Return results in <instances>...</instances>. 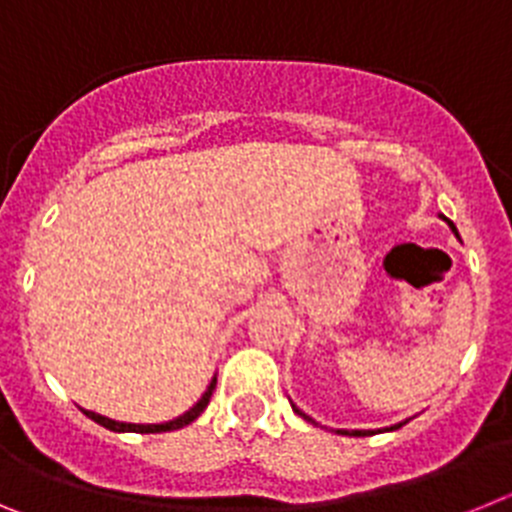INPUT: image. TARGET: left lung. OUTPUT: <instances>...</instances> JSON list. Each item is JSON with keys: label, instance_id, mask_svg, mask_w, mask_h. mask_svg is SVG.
<instances>
[{"label": "left lung", "instance_id": "8db88e82", "mask_svg": "<svg viewBox=\"0 0 512 512\" xmlns=\"http://www.w3.org/2000/svg\"><path fill=\"white\" fill-rule=\"evenodd\" d=\"M441 217H443V215H441ZM443 220H446V223H449V228H451V230H454V235H456V238H459V230H456V225H454V223H451L449 217H443ZM292 410H295V413H297V415H300V418H305V420H310V423H315V420H312V418H310V415H305V413H302V410H300V408H297V405H292ZM402 425H405V423H397V425H390V428H384V431H397V428H402ZM338 433H341V436H372V433H374V431H343V428H341V431H338Z\"/></svg>", "mask_w": 512, "mask_h": 512}]
</instances>
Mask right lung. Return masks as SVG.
Returning a JSON list of instances; mask_svg holds the SVG:
<instances>
[{"instance_id": "1", "label": "right lung", "mask_w": 512, "mask_h": 512, "mask_svg": "<svg viewBox=\"0 0 512 512\" xmlns=\"http://www.w3.org/2000/svg\"><path fill=\"white\" fill-rule=\"evenodd\" d=\"M215 384H217V377H212L210 387H207L205 395L197 400V405H194V408H189L184 415H179V418L169 420V423H148V425H143V423H120V420L104 418V415L92 413V410L81 408V413L87 415V418H92L94 423L104 425V428H110V431H117V433H166V431H176V428H184V425H189L192 420L200 418L202 410L210 405V397H212V390H215Z\"/></svg>"}]
</instances>
